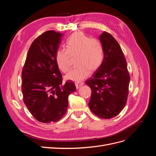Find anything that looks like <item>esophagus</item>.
I'll return each instance as SVG.
<instances>
[{"instance_id":"obj_1","label":"esophagus","mask_w":156,"mask_h":156,"mask_svg":"<svg viewBox=\"0 0 156 156\" xmlns=\"http://www.w3.org/2000/svg\"><path fill=\"white\" fill-rule=\"evenodd\" d=\"M83 82H76L75 83V87H76L77 88H79L81 87L82 85H83Z\"/></svg>"}]
</instances>
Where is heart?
Segmentation results:
<instances>
[{
    "label": "heart",
    "mask_w": 156,
    "mask_h": 156,
    "mask_svg": "<svg viewBox=\"0 0 156 156\" xmlns=\"http://www.w3.org/2000/svg\"><path fill=\"white\" fill-rule=\"evenodd\" d=\"M66 48L56 52L55 59L58 68L67 73L71 67V57L75 58L77 66L70 71L66 79L80 82L91 73L100 68L104 59V51L101 42L96 37L82 32H75L66 41Z\"/></svg>",
    "instance_id": "1"
}]
</instances>
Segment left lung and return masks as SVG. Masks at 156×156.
Returning a JSON list of instances; mask_svg holds the SVG:
<instances>
[{
  "label": "left lung",
  "instance_id": "left-lung-1",
  "mask_svg": "<svg viewBox=\"0 0 156 156\" xmlns=\"http://www.w3.org/2000/svg\"><path fill=\"white\" fill-rule=\"evenodd\" d=\"M100 40L104 59L100 68L85 83L92 90L90 109L101 119H109L119 115L126 104L130 76L123 51L115 37L103 32Z\"/></svg>",
  "mask_w": 156,
  "mask_h": 156
}]
</instances>
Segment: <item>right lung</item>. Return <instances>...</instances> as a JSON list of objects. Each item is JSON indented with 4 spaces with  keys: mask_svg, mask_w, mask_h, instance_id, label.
Returning <instances> with one entry per match:
<instances>
[{
    "mask_svg": "<svg viewBox=\"0 0 156 156\" xmlns=\"http://www.w3.org/2000/svg\"><path fill=\"white\" fill-rule=\"evenodd\" d=\"M62 34L44 32L33 41L22 70L23 102L36 120L43 123L58 121L65 115L68 96L76 90L74 83L62 84L55 55Z\"/></svg>",
    "mask_w": 156,
    "mask_h": 156,
    "instance_id": "right-lung-1",
    "label": "right lung"
}]
</instances>
